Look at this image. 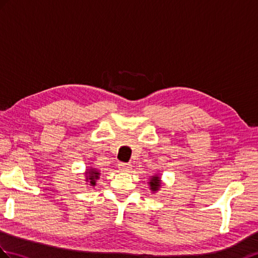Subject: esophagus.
<instances>
[{
  "label": "esophagus",
  "mask_w": 258,
  "mask_h": 258,
  "mask_svg": "<svg viewBox=\"0 0 258 258\" xmlns=\"http://www.w3.org/2000/svg\"><path fill=\"white\" fill-rule=\"evenodd\" d=\"M132 168V165L126 164V163H119L118 164V169L123 171V172H128Z\"/></svg>",
  "instance_id": "1"
}]
</instances>
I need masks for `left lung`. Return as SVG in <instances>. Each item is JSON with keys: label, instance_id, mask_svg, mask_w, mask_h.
I'll return each instance as SVG.
<instances>
[{"label": "left lung", "instance_id": "left-lung-1", "mask_svg": "<svg viewBox=\"0 0 258 258\" xmlns=\"http://www.w3.org/2000/svg\"><path fill=\"white\" fill-rule=\"evenodd\" d=\"M147 183L149 185V190H151L153 194H156L161 188V185H163L161 184V176L159 173H155V175L149 177V180Z\"/></svg>", "mask_w": 258, "mask_h": 258}]
</instances>
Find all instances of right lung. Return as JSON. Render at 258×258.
<instances>
[{
	"mask_svg": "<svg viewBox=\"0 0 258 258\" xmlns=\"http://www.w3.org/2000/svg\"><path fill=\"white\" fill-rule=\"evenodd\" d=\"M83 175L86 176V178H85L86 184L90 185V187H95V184H97V180L100 178L101 171L97 168H94V167H89V168L86 169V172L83 173Z\"/></svg>",
	"mask_w": 258,
	"mask_h": 258,
	"instance_id": "1",
	"label": "right lung"
}]
</instances>
